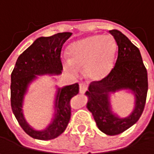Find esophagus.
<instances>
[{
    "instance_id": "1",
    "label": "esophagus",
    "mask_w": 154,
    "mask_h": 154,
    "mask_svg": "<svg viewBox=\"0 0 154 154\" xmlns=\"http://www.w3.org/2000/svg\"><path fill=\"white\" fill-rule=\"evenodd\" d=\"M88 84L86 82H81L79 84V92L80 94H84L88 90Z\"/></svg>"
}]
</instances>
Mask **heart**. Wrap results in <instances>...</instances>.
<instances>
[{"mask_svg":"<svg viewBox=\"0 0 154 154\" xmlns=\"http://www.w3.org/2000/svg\"><path fill=\"white\" fill-rule=\"evenodd\" d=\"M117 44L110 35H92L72 43L68 48L70 60H63L67 72L77 74L84 67L85 75L91 81L106 77L114 66Z\"/></svg>","mask_w":154,"mask_h":154,"instance_id":"heart-1","label":"heart"}]
</instances>
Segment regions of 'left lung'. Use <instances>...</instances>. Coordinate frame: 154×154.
Here are the masks:
<instances>
[{"label": "left lung", "instance_id": "left-lung-1", "mask_svg": "<svg viewBox=\"0 0 154 154\" xmlns=\"http://www.w3.org/2000/svg\"><path fill=\"white\" fill-rule=\"evenodd\" d=\"M116 41L119 51L115 66L108 76L90 83L87 108L92 113L97 127L108 135H116L128 130L139 120L146 104L148 89L147 72L140 50L129 38L117 29L109 30ZM130 90L135 95V108L129 117L119 118L111 111L109 94Z\"/></svg>", "mask_w": 154, "mask_h": 154}]
</instances>
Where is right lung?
<instances>
[{
	"label": "right lung",
	"mask_w": 154,
	"mask_h": 154,
	"mask_svg": "<svg viewBox=\"0 0 154 154\" xmlns=\"http://www.w3.org/2000/svg\"><path fill=\"white\" fill-rule=\"evenodd\" d=\"M72 35L63 32L48 37H39L24 50L16 61L11 74V106L16 119L24 132L38 140H52L66 129L71 119V100L79 92L78 83L57 88L55 112L45 130L31 128L23 114V104L29 85L42 75H60L63 70L60 59L62 47Z\"/></svg>",
	"instance_id": "1"
}]
</instances>
